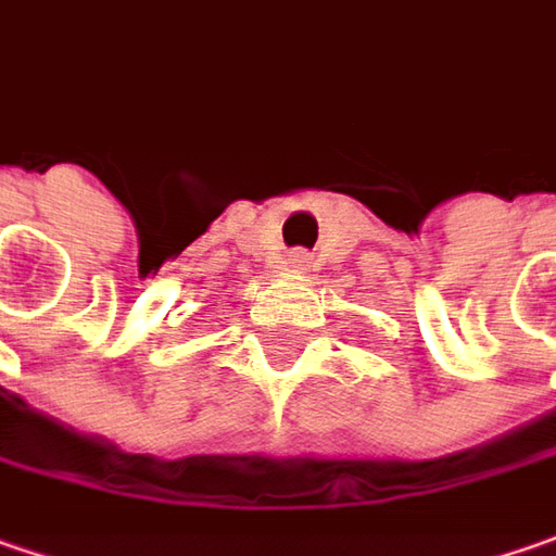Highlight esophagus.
Here are the masks:
<instances>
[{"mask_svg": "<svg viewBox=\"0 0 556 556\" xmlns=\"http://www.w3.org/2000/svg\"><path fill=\"white\" fill-rule=\"evenodd\" d=\"M286 267H289V270H299V274L311 270V254H307V252H289V257H286Z\"/></svg>", "mask_w": 556, "mask_h": 556, "instance_id": "1", "label": "esophagus"}]
</instances>
